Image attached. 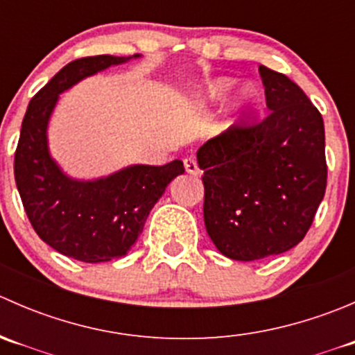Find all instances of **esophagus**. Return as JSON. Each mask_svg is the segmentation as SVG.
<instances>
[{"label":"esophagus","mask_w":355,"mask_h":355,"mask_svg":"<svg viewBox=\"0 0 355 355\" xmlns=\"http://www.w3.org/2000/svg\"><path fill=\"white\" fill-rule=\"evenodd\" d=\"M184 164H185V170H187V173H191V175L199 173V164H198V159H196V157H192V156L185 157Z\"/></svg>","instance_id":"34e87169"}]
</instances>
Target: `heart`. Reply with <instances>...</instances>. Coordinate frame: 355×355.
Masks as SVG:
<instances>
[{
	"instance_id": "obj_1",
	"label": "heart",
	"mask_w": 355,
	"mask_h": 355,
	"mask_svg": "<svg viewBox=\"0 0 355 355\" xmlns=\"http://www.w3.org/2000/svg\"><path fill=\"white\" fill-rule=\"evenodd\" d=\"M228 89H230V80H218L209 87V96L213 99H221L227 94ZM254 99H256V91H254V87H250V85L242 87L234 101V113H239V111H244L245 108H249L254 103Z\"/></svg>"
}]
</instances>
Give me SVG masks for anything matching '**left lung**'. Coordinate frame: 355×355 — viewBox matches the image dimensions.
I'll list each match as a JSON object with an SVG mask.
<instances>
[{
	"label": "left lung",
	"mask_w": 355,
	"mask_h": 355,
	"mask_svg": "<svg viewBox=\"0 0 355 355\" xmlns=\"http://www.w3.org/2000/svg\"><path fill=\"white\" fill-rule=\"evenodd\" d=\"M259 73L268 116L232 125L198 151L207 235L235 261L295 247L327 191L323 116L287 75Z\"/></svg>",
	"instance_id": "8db88e82"
}]
</instances>
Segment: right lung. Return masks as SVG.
<instances>
[{
  "instance_id": "add662e5",
  "label": "right lung",
  "mask_w": 355,
  "mask_h": 355,
  "mask_svg": "<svg viewBox=\"0 0 355 355\" xmlns=\"http://www.w3.org/2000/svg\"><path fill=\"white\" fill-rule=\"evenodd\" d=\"M139 56L73 60L31 99L25 111L15 151V182L24 209L41 241L82 263L125 256L164 189L185 171L184 163L175 159L163 166L132 164L108 177L75 180L49 155L48 123L60 94L89 75Z\"/></svg>"
}]
</instances>
